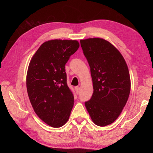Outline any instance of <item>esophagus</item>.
I'll return each mask as SVG.
<instances>
[{"mask_svg": "<svg viewBox=\"0 0 153 153\" xmlns=\"http://www.w3.org/2000/svg\"><path fill=\"white\" fill-rule=\"evenodd\" d=\"M75 90H76V92L77 93V95H79L80 93V89L79 87H75Z\"/></svg>", "mask_w": 153, "mask_h": 153, "instance_id": "34e87169", "label": "esophagus"}]
</instances>
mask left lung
<instances>
[{"instance_id": "8db88e82", "label": "left lung", "mask_w": 153, "mask_h": 153, "mask_svg": "<svg viewBox=\"0 0 153 153\" xmlns=\"http://www.w3.org/2000/svg\"><path fill=\"white\" fill-rule=\"evenodd\" d=\"M80 43L94 89L85 107L96 125L108 126L118 118L128 101L131 89L128 66L119 51L105 39L89 38Z\"/></svg>"}]
</instances>
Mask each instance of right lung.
I'll list each match as a JSON object with an SVG mask.
<instances>
[{"instance_id": "1", "label": "right lung", "mask_w": 153, "mask_h": 153, "mask_svg": "<svg viewBox=\"0 0 153 153\" xmlns=\"http://www.w3.org/2000/svg\"><path fill=\"white\" fill-rule=\"evenodd\" d=\"M79 47L76 40L45 42L29 64L26 86L29 99L41 120L60 128L70 118L74 97L67 85L65 64Z\"/></svg>"}]
</instances>
